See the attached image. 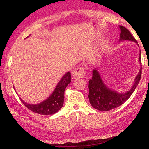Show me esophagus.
<instances>
[{
    "label": "esophagus",
    "instance_id": "esophagus-1",
    "mask_svg": "<svg viewBox=\"0 0 149 149\" xmlns=\"http://www.w3.org/2000/svg\"><path fill=\"white\" fill-rule=\"evenodd\" d=\"M85 71L82 68H77L75 69L74 72H72V76L74 79H79V78H82L85 76Z\"/></svg>",
    "mask_w": 149,
    "mask_h": 149
}]
</instances>
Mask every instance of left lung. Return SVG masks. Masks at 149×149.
Masks as SVG:
<instances>
[{
  "instance_id": "obj_1",
  "label": "left lung",
  "mask_w": 149,
  "mask_h": 149,
  "mask_svg": "<svg viewBox=\"0 0 149 149\" xmlns=\"http://www.w3.org/2000/svg\"><path fill=\"white\" fill-rule=\"evenodd\" d=\"M119 27L121 31L119 41L125 40L137 43V40L132 36L129 30L122 26H119ZM139 60L141 65V51H139ZM141 77V68L135 78L132 87L127 92L120 93L108 87L102 80L98 69L95 68L93 70V77L89 81V93L88 97L91 105L95 109L100 111H108L120 107L131 97L137 87Z\"/></svg>"
}]
</instances>
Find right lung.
<instances>
[{
  "mask_svg": "<svg viewBox=\"0 0 149 149\" xmlns=\"http://www.w3.org/2000/svg\"><path fill=\"white\" fill-rule=\"evenodd\" d=\"M71 82V74L70 72L63 75L54 91L47 99L39 103L31 104L20 99L23 104L32 112L41 115H52L61 109L64 104V91L66 87Z\"/></svg>",
  "mask_w": 149,
  "mask_h": 149,
  "instance_id": "right-lung-1",
  "label": "right lung"
}]
</instances>
